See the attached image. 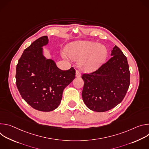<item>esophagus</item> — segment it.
I'll list each match as a JSON object with an SVG mask.
<instances>
[{
	"mask_svg": "<svg viewBox=\"0 0 149 149\" xmlns=\"http://www.w3.org/2000/svg\"><path fill=\"white\" fill-rule=\"evenodd\" d=\"M75 76H76V77H77V78L81 77V73H80V72H79L78 70H76V72H75Z\"/></svg>",
	"mask_w": 149,
	"mask_h": 149,
	"instance_id": "1",
	"label": "esophagus"
}]
</instances>
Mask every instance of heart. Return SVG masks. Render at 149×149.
I'll return each instance as SVG.
<instances>
[{
    "label": "heart",
    "mask_w": 149,
    "mask_h": 149,
    "mask_svg": "<svg viewBox=\"0 0 149 149\" xmlns=\"http://www.w3.org/2000/svg\"><path fill=\"white\" fill-rule=\"evenodd\" d=\"M68 52L73 59L79 61V66L82 70L88 72L98 68L108 55L107 49L104 45L88 40L74 42ZM63 57L67 58L65 55Z\"/></svg>",
    "instance_id": "heart-1"
}]
</instances>
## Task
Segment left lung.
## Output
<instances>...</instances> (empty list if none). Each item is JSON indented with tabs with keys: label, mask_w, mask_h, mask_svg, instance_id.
<instances>
[{
	"label": "left lung",
	"mask_w": 149,
	"mask_h": 149,
	"mask_svg": "<svg viewBox=\"0 0 149 149\" xmlns=\"http://www.w3.org/2000/svg\"><path fill=\"white\" fill-rule=\"evenodd\" d=\"M111 58L97 70L82 74V97L91 110L109 111L120 104L130 86V71L126 56L116 45Z\"/></svg>",
	"instance_id": "obj_1"
}]
</instances>
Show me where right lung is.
<instances>
[{
  "mask_svg": "<svg viewBox=\"0 0 149 149\" xmlns=\"http://www.w3.org/2000/svg\"><path fill=\"white\" fill-rule=\"evenodd\" d=\"M47 36H42L25 49L16 65V84L22 98L32 108L51 111L60 104L63 90L74 80L75 71H63L44 55Z\"/></svg>",
  "mask_w": 149,
  "mask_h": 149,
  "instance_id": "obj_1",
  "label": "right lung"
}]
</instances>
